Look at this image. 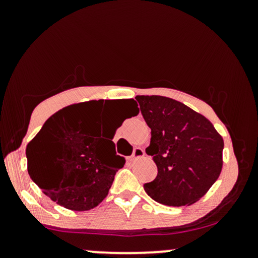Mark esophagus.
I'll use <instances>...</instances> for the list:
<instances>
[{"instance_id":"esophagus-1","label":"esophagus","mask_w":258,"mask_h":258,"mask_svg":"<svg viewBox=\"0 0 258 258\" xmlns=\"http://www.w3.org/2000/svg\"><path fill=\"white\" fill-rule=\"evenodd\" d=\"M144 154H146V152H144L142 148H135V150H133V153L131 155V160H136L138 158H142V156H144Z\"/></svg>"}]
</instances>
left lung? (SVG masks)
<instances>
[{
	"label": "left lung",
	"instance_id": "left-lung-1",
	"mask_svg": "<svg viewBox=\"0 0 258 258\" xmlns=\"http://www.w3.org/2000/svg\"><path fill=\"white\" fill-rule=\"evenodd\" d=\"M143 119L152 130L148 155L158 174L144 189L167 206L191 205L217 180L222 170L223 139L205 116L177 100L137 96Z\"/></svg>",
	"mask_w": 258,
	"mask_h": 258
}]
</instances>
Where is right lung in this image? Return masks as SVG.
<instances>
[{
    "label": "right lung",
    "instance_id": "1",
    "mask_svg": "<svg viewBox=\"0 0 258 258\" xmlns=\"http://www.w3.org/2000/svg\"><path fill=\"white\" fill-rule=\"evenodd\" d=\"M122 111L138 114L133 99H120ZM111 100L69 105L53 114L26 147L30 178L53 201L74 211H87L104 200L126 160L111 141L121 123L111 121L102 137L100 119L111 114ZM104 136V135H103Z\"/></svg>",
    "mask_w": 258,
    "mask_h": 258
}]
</instances>
